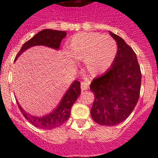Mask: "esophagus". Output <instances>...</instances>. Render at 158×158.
Wrapping results in <instances>:
<instances>
[{
    "instance_id": "obj_1",
    "label": "esophagus",
    "mask_w": 158,
    "mask_h": 158,
    "mask_svg": "<svg viewBox=\"0 0 158 158\" xmlns=\"http://www.w3.org/2000/svg\"><path fill=\"white\" fill-rule=\"evenodd\" d=\"M89 83L88 81H82L81 84V88L82 90H87L89 89Z\"/></svg>"
}]
</instances>
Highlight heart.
Instances as JSON below:
<instances>
[{
    "label": "heart",
    "instance_id": "b5f03b06",
    "mask_svg": "<svg viewBox=\"0 0 158 158\" xmlns=\"http://www.w3.org/2000/svg\"><path fill=\"white\" fill-rule=\"evenodd\" d=\"M70 56L85 62L91 75L105 72L112 63L117 51L115 41L97 33H78L73 36L68 45Z\"/></svg>",
    "mask_w": 158,
    "mask_h": 158
}]
</instances>
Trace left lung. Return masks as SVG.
Listing matches in <instances>:
<instances>
[{"label": "left lung", "instance_id": "8db88e82", "mask_svg": "<svg viewBox=\"0 0 158 158\" xmlns=\"http://www.w3.org/2000/svg\"><path fill=\"white\" fill-rule=\"evenodd\" d=\"M110 35L118 46L114 62L90 85L95 94L90 113L93 120L102 126H115L128 118L139 99L142 80L133 49L118 35L111 31Z\"/></svg>", "mask_w": 158, "mask_h": 158}]
</instances>
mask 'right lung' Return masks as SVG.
<instances>
[{
    "label": "right lung",
    "mask_w": 158,
    "mask_h": 158,
    "mask_svg": "<svg viewBox=\"0 0 158 158\" xmlns=\"http://www.w3.org/2000/svg\"><path fill=\"white\" fill-rule=\"evenodd\" d=\"M66 36V32L63 31L52 30V29H44L32 37L31 40L23 43L20 51L16 54L15 61L22 53L26 50L34 46L43 45L51 48L58 50L62 39ZM81 94V83L77 81H74L67 90L63 98L61 100L60 104L55 110L48 115L43 117L33 116L29 115L27 112H25L24 110L20 107L17 101L18 107L20 110L25 118L29 123L34 125L36 127L40 129L51 130L60 127L69 118L71 111V107L73 105L79 95Z\"/></svg>",
    "instance_id": "right-lung-1"
}]
</instances>
